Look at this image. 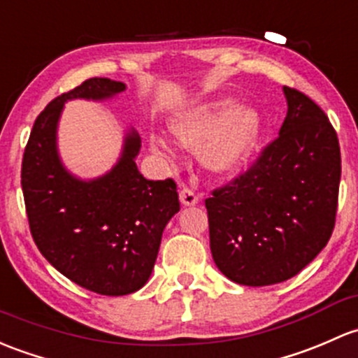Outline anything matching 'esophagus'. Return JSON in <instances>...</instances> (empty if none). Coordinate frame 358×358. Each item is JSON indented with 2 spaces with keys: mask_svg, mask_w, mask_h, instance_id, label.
I'll return each mask as SVG.
<instances>
[{
  "mask_svg": "<svg viewBox=\"0 0 358 358\" xmlns=\"http://www.w3.org/2000/svg\"><path fill=\"white\" fill-rule=\"evenodd\" d=\"M180 202L183 206H195L199 202V195L187 185L180 187Z\"/></svg>",
  "mask_w": 358,
  "mask_h": 358,
  "instance_id": "esophagus-1",
  "label": "esophagus"
}]
</instances>
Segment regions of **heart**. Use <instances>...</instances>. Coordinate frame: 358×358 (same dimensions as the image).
<instances>
[{
    "mask_svg": "<svg viewBox=\"0 0 358 358\" xmlns=\"http://www.w3.org/2000/svg\"><path fill=\"white\" fill-rule=\"evenodd\" d=\"M169 129L176 141L192 150L210 171L224 173L238 168L250 156L261 131L257 111L236 106L233 101H209L187 108L173 116ZM150 145L163 156L173 150L164 138L152 137Z\"/></svg>",
    "mask_w": 358,
    "mask_h": 358,
    "instance_id": "heart-1",
    "label": "heart"
}]
</instances>
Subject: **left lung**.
I'll list each match as a JSON object with an SVG mask.
<instances>
[{
    "label": "left lung",
    "instance_id": "1",
    "mask_svg": "<svg viewBox=\"0 0 358 358\" xmlns=\"http://www.w3.org/2000/svg\"><path fill=\"white\" fill-rule=\"evenodd\" d=\"M280 135L243 175L206 199L217 269L238 285L268 287L299 274L326 247L336 221L341 154L326 113L283 87Z\"/></svg>",
    "mask_w": 358,
    "mask_h": 358
}]
</instances>
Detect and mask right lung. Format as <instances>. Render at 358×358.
<instances>
[{
    "label": "right lung",
    "mask_w": 358,
    "mask_h": 358,
    "mask_svg": "<svg viewBox=\"0 0 358 358\" xmlns=\"http://www.w3.org/2000/svg\"><path fill=\"white\" fill-rule=\"evenodd\" d=\"M125 87L94 77L52 99L37 116L22 161L29 227L41 254L73 283L110 296L148 283L163 229L180 210L176 183L141 175L135 130L125 135L122 156L106 175L77 178L59 159L56 130L66 101H104Z\"/></svg>",
    "instance_id": "obj_1"
}]
</instances>
